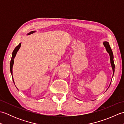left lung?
Returning <instances> with one entry per match:
<instances>
[{"label":"left lung","mask_w":124,"mask_h":124,"mask_svg":"<svg viewBox=\"0 0 124 124\" xmlns=\"http://www.w3.org/2000/svg\"><path fill=\"white\" fill-rule=\"evenodd\" d=\"M103 45L104 47H106L107 51L109 55H110V62H111V67L113 70V76H114V72H115V65L114 63V55H113V53L111 50V47L110 46L109 43L107 41H104L103 42ZM111 83L110 84V85ZM109 85V86H110Z\"/></svg>","instance_id":"left-lung-1"}]
</instances>
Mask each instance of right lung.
Here are the masks:
<instances>
[{
	"instance_id": "obj_1",
	"label": "right lung",
	"mask_w": 124,
	"mask_h": 124,
	"mask_svg": "<svg viewBox=\"0 0 124 124\" xmlns=\"http://www.w3.org/2000/svg\"><path fill=\"white\" fill-rule=\"evenodd\" d=\"M35 32V31H31V32H30L28 34V35H30V34L33 33V32ZM21 45V43H20L19 44H18V45L15 47V49H14V51H13V53H12V59H11V60H10V73H11V74H12V76H13V75H12V73H13L12 68H13V64H14V57H15L17 51H18V49H19L20 48ZM13 82H14V80H13Z\"/></svg>"
}]
</instances>
